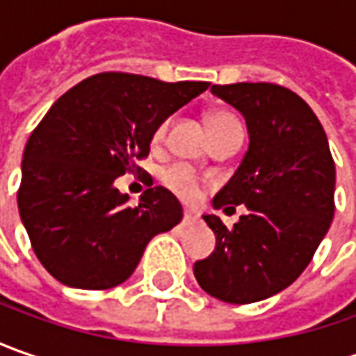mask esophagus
<instances>
[{"label":"esophagus","instance_id":"34e87169","mask_svg":"<svg viewBox=\"0 0 356 356\" xmlns=\"http://www.w3.org/2000/svg\"><path fill=\"white\" fill-rule=\"evenodd\" d=\"M182 224H184V226H194V224H198V216L192 212H184Z\"/></svg>","mask_w":356,"mask_h":356}]
</instances>
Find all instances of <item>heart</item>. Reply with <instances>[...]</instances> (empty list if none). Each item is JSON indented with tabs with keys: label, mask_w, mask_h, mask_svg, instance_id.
Wrapping results in <instances>:
<instances>
[{
	"label": "heart",
	"mask_w": 356,
	"mask_h": 356,
	"mask_svg": "<svg viewBox=\"0 0 356 356\" xmlns=\"http://www.w3.org/2000/svg\"><path fill=\"white\" fill-rule=\"evenodd\" d=\"M239 127L238 118L234 115H229L226 111H216L208 115V130L210 134L216 136L220 132H224L227 129ZM168 130V122H162L154 132V143H160L166 136ZM162 182L166 184V188H170L174 194H178L182 200H194L198 196V180L196 174L190 170L184 164H174L168 166L166 170L162 172Z\"/></svg>",
	"instance_id": "b5f03b06"
}]
</instances>
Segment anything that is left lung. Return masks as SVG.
Segmentation results:
<instances>
[{
    "label": "left lung",
    "instance_id": "obj_1",
    "mask_svg": "<svg viewBox=\"0 0 356 356\" xmlns=\"http://www.w3.org/2000/svg\"><path fill=\"white\" fill-rule=\"evenodd\" d=\"M212 95L241 113L250 134L245 156L212 204H243L248 213L232 229L204 216L216 250L194 264V275L208 295L245 305L289 287L313 259L335 213V162L319 118L293 90L236 83L212 85Z\"/></svg>",
    "mask_w": 356,
    "mask_h": 356
}]
</instances>
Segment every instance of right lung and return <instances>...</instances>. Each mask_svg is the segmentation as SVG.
<instances>
[{
  "label": "right lung",
  "instance_id": "obj_1",
  "mask_svg": "<svg viewBox=\"0 0 356 356\" xmlns=\"http://www.w3.org/2000/svg\"><path fill=\"white\" fill-rule=\"evenodd\" d=\"M208 87L99 73L49 108L23 150L17 206L35 255L55 280L111 289L132 275L150 239L180 224L182 206L166 188H148L130 206L115 180L138 168L158 127Z\"/></svg>",
  "mask_w": 356,
  "mask_h": 356
}]
</instances>
